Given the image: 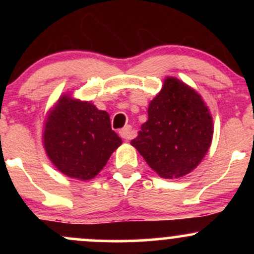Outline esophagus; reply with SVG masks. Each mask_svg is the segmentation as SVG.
I'll return each instance as SVG.
<instances>
[{"instance_id":"34e87169","label":"esophagus","mask_w":254,"mask_h":254,"mask_svg":"<svg viewBox=\"0 0 254 254\" xmlns=\"http://www.w3.org/2000/svg\"><path fill=\"white\" fill-rule=\"evenodd\" d=\"M119 135L123 139H130L132 137V129H131L130 125H127V127H123L121 131H119Z\"/></svg>"}]
</instances>
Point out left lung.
Wrapping results in <instances>:
<instances>
[{"instance_id":"1","label":"left lung","mask_w":254,"mask_h":254,"mask_svg":"<svg viewBox=\"0 0 254 254\" xmlns=\"http://www.w3.org/2000/svg\"><path fill=\"white\" fill-rule=\"evenodd\" d=\"M212 132V118L202 97L178 78L167 77L131 145L160 177L174 179L199 165Z\"/></svg>"}]
</instances>
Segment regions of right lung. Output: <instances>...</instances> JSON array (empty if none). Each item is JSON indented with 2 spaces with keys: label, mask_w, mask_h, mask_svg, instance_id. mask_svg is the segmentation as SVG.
Wrapping results in <instances>:
<instances>
[{
  "label": "right lung",
  "mask_w": 254,
  "mask_h": 254,
  "mask_svg": "<svg viewBox=\"0 0 254 254\" xmlns=\"http://www.w3.org/2000/svg\"><path fill=\"white\" fill-rule=\"evenodd\" d=\"M43 142L58 171L86 182L103 170L122 138L111 129L106 111L64 94L49 112Z\"/></svg>",
  "instance_id": "obj_1"
}]
</instances>
